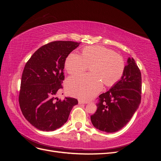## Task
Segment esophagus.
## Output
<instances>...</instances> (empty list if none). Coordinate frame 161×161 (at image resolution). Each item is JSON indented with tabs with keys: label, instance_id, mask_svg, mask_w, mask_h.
Segmentation results:
<instances>
[{
	"label": "esophagus",
	"instance_id": "34e87169",
	"mask_svg": "<svg viewBox=\"0 0 161 161\" xmlns=\"http://www.w3.org/2000/svg\"><path fill=\"white\" fill-rule=\"evenodd\" d=\"M88 102L87 101H82V100H79V104L81 105V104H86Z\"/></svg>",
	"mask_w": 161,
	"mask_h": 161
}]
</instances>
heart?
<instances>
[{"mask_svg":"<svg viewBox=\"0 0 161 161\" xmlns=\"http://www.w3.org/2000/svg\"><path fill=\"white\" fill-rule=\"evenodd\" d=\"M65 69L72 75L83 73L89 68L90 75L69 78L66 89L70 95L82 100L92 98L101 91L102 83L109 86L118 82L125 70L122 56L102 46H89L82 50L80 56L71 53L65 60Z\"/></svg>","mask_w":161,"mask_h":161,"instance_id":"1","label":"heart"}]
</instances>
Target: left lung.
Here are the masks:
<instances>
[{"label":"left lung","mask_w":161,"mask_h":161,"mask_svg":"<svg viewBox=\"0 0 161 161\" xmlns=\"http://www.w3.org/2000/svg\"><path fill=\"white\" fill-rule=\"evenodd\" d=\"M141 91L140 70L134 58L129 57L121 79L99 97L97 109L91 116L94 127L107 133L123 128L138 109Z\"/></svg>","instance_id":"left-lung-1"}]
</instances>
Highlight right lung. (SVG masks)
I'll list each match as a JSON object with an SVG mask.
<instances>
[{
    "instance_id": "obj_1",
    "label": "right lung",
    "mask_w": 161,
    "mask_h": 161,
    "mask_svg": "<svg viewBox=\"0 0 161 161\" xmlns=\"http://www.w3.org/2000/svg\"><path fill=\"white\" fill-rule=\"evenodd\" d=\"M80 42L56 41L42 46L27 61L22 74L19 105L25 118L37 129L50 131L68 120L77 99L56 96L64 79L65 60Z\"/></svg>"
}]
</instances>
